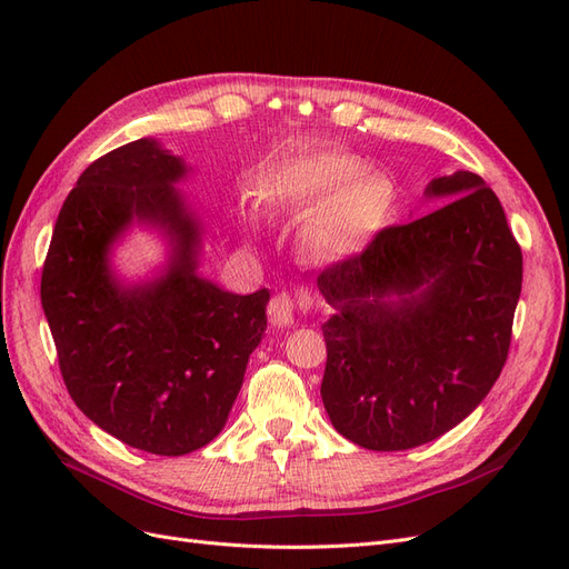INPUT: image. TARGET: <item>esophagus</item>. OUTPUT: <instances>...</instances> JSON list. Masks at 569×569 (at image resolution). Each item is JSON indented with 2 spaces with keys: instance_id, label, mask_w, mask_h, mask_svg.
I'll return each mask as SVG.
<instances>
[{
  "instance_id": "34e87169",
  "label": "esophagus",
  "mask_w": 569,
  "mask_h": 569,
  "mask_svg": "<svg viewBox=\"0 0 569 569\" xmlns=\"http://www.w3.org/2000/svg\"><path fill=\"white\" fill-rule=\"evenodd\" d=\"M295 316H297V303H295V299L287 295V291H282V295L270 299L268 318H270L272 325L289 327L291 322H295Z\"/></svg>"
}]
</instances>
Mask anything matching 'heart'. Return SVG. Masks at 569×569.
I'll return each mask as SVG.
<instances>
[{
	"label": "heart",
	"mask_w": 569,
	"mask_h": 569,
	"mask_svg": "<svg viewBox=\"0 0 569 569\" xmlns=\"http://www.w3.org/2000/svg\"><path fill=\"white\" fill-rule=\"evenodd\" d=\"M341 151H301L274 163L268 192L287 211H306L301 237L313 253L341 261L363 251L391 220L396 189L387 176Z\"/></svg>",
	"instance_id": "heart-1"
}]
</instances>
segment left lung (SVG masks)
I'll return each instance as SVG.
<instances>
[{
  "mask_svg": "<svg viewBox=\"0 0 569 569\" xmlns=\"http://www.w3.org/2000/svg\"><path fill=\"white\" fill-rule=\"evenodd\" d=\"M427 194L456 199L318 274L335 308L322 325V403L337 432L370 451L449 432L489 393L510 349L522 249L501 201L470 170L432 180Z\"/></svg>",
  "mask_w": 569,
  "mask_h": 569,
  "instance_id": "8db88e82",
  "label": "left lung"
}]
</instances>
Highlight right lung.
<instances>
[{"instance_id": "add662e5", "label": "right lung", "mask_w": 569, "mask_h": 569, "mask_svg": "<svg viewBox=\"0 0 569 569\" xmlns=\"http://www.w3.org/2000/svg\"><path fill=\"white\" fill-rule=\"evenodd\" d=\"M184 163L153 140L118 147L84 168L66 197L40 297L59 370L76 406L104 432L157 456H184L226 425L266 330L268 289L239 297L201 280L199 226L173 182ZM132 219L174 237L163 279L120 288L112 239Z\"/></svg>"}]
</instances>
